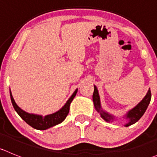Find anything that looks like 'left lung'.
<instances>
[{
	"instance_id": "left-lung-1",
	"label": "left lung",
	"mask_w": 157,
	"mask_h": 157,
	"mask_svg": "<svg viewBox=\"0 0 157 157\" xmlns=\"http://www.w3.org/2000/svg\"><path fill=\"white\" fill-rule=\"evenodd\" d=\"M150 99H151V92H150V90H149L147 95L145 96V97L144 98V99H142L134 108H133L130 111H128V113L126 114L125 118L128 119V123H126V124H124L125 127H128V126L136 123L142 116H143L144 112H146L149 104H150ZM93 101L96 110L100 114L101 117H102L105 121H107V122H112V121H113L114 120H115V117H114L113 115H112L111 114H109L108 112L102 110V107H101L100 98H99L98 90L96 86H94V92H93Z\"/></svg>"
}]
</instances>
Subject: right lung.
Masks as SVG:
<instances>
[{"mask_svg": "<svg viewBox=\"0 0 157 157\" xmlns=\"http://www.w3.org/2000/svg\"><path fill=\"white\" fill-rule=\"evenodd\" d=\"M77 93V89L74 92L72 96L69 98L68 100L65 103V105L62 107L58 112H55L53 114L42 116L39 115H35V114H30L25 112L23 109H21L17 103L15 102L13 97L12 96L11 91H10L11 102H12L13 106L16 112H17L19 115L22 118V119L24 120L29 125L33 127L35 129L37 130H46L49 128H52L53 126L57 125L62 122L66 118L67 115H68L70 110V105L73 101L74 98L75 97L76 94Z\"/></svg>", "mask_w": 157, "mask_h": 157, "instance_id": "obj_1", "label": "right lung"}]
</instances>
